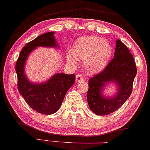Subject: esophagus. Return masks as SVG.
I'll return each instance as SVG.
<instances>
[{
    "mask_svg": "<svg viewBox=\"0 0 150 150\" xmlns=\"http://www.w3.org/2000/svg\"><path fill=\"white\" fill-rule=\"evenodd\" d=\"M83 81V77L81 74H77L76 76V81L79 82Z\"/></svg>",
    "mask_w": 150,
    "mask_h": 150,
    "instance_id": "esophagus-1",
    "label": "esophagus"
}]
</instances>
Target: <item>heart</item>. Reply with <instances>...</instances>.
Returning <instances> with one entry per match:
<instances>
[{
	"instance_id": "1",
	"label": "heart",
	"mask_w": 150,
	"mask_h": 150,
	"mask_svg": "<svg viewBox=\"0 0 150 150\" xmlns=\"http://www.w3.org/2000/svg\"><path fill=\"white\" fill-rule=\"evenodd\" d=\"M67 56L69 64L75 66L76 60L83 61V68L88 74H96L105 68L112 54V47L106 40L96 36H83L71 48Z\"/></svg>"
}]
</instances>
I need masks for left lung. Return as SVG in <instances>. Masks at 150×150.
Here are the masks:
<instances>
[{"mask_svg":"<svg viewBox=\"0 0 150 150\" xmlns=\"http://www.w3.org/2000/svg\"><path fill=\"white\" fill-rule=\"evenodd\" d=\"M137 68L133 56L120 39L116 41L114 59L106 68L88 81L87 101L90 109L96 115H107L122 107L132 91ZM115 83L117 91L113 97L103 94L107 83Z\"/></svg>","mask_w":150,"mask_h":150,"instance_id":"8db88e82","label":"left lung"}]
</instances>
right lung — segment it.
Masks as SVG:
<instances>
[{
	"mask_svg": "<svg viewBox=\"0 0 150 150\" xmlns=\"http://www.w3.org/2000/svg\"><path fill=\"white\" fill-rule=\"evenodd\" d=\"M54 35V31L48 32L27 43L16 64L19 92L31 109L43 114H52L59 110L67 91L75 82L74 74H56L48 81L39 83H33L25 76V64L32 51L40 46L59 47Z\"/></svg>",
	"mask_w": 150,
	"mask_h": 150,
	"instance_id": "add662e5",
	"label": "right lung"
}]
</instances>
